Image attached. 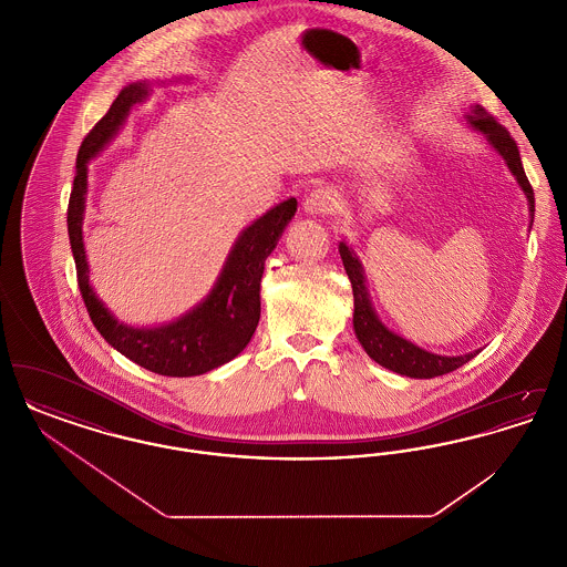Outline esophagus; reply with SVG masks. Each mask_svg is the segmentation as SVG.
<instances>
[{"mask_svg": "<svg viewBox=\"0 0 567 567\" xmlns=\"http://www.w3.org/2000/svg\"><path fill=\"white\" fill-rule=\"evenodd\" d=\"M336 206H338V193L329 187L312 189L303 199V210L312 216L331 215Z\"/></svg>", "mask_w": 567, "mask_h": 567, "instance_id": "34e87169", "label": "esophagus"}]
</instances>
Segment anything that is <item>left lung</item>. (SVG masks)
Segmentation results:
<instances>
[{
  "label": "left lung",
  "instance_id": "left-lung-1",
  "mask_svg": "<svg viewBox=\"0 0 567 567\" xmlns=\"http://www.w3.org/2000/svg\"><path fill=\"white\" fill-rule=\"evenodd\" d=\"M467 123L485 135L486 142L502 155V159L508 165V169L513 172L518 187L527 195L529 202V213L534 218L536 213V199H534V189L525 176L520 155H518V146L513 140V135L508 134V130L504 125H499L483 106H472L470 112L465 114ZM340 257L344 264V270L349 274L352 285V297H354V315H352V324H354V333L357 340L361 342V347L365 352L380 363L382 368L402 374L408 378H435L442 374H449L453 370L461 368L463 363H467L470 359H474L481 351L467 352V354H457V357H446V354H435V352L419 349L416 344L408 342L402 336H398L395 331H391L389 327H384L382 321L378 319L377 310L372 308L370 293L365 287V276L359 257L352 252V248L347 243H340Z\"/></svg>",
  "mask_w": 567,
  "mask_h": 567
}]
</instances>
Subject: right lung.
<instances>
[{
  "label": "right lung",
  "mask_w": 567,
  "mask_h": 567,
  "mask_svg": "<svg viewBox=\"0 0 567 567\" xmlns=\"http://www.w3.org/2000/svg\"><path fill=\"white\" fill-rule=\"evenodd\" d=\"M148 93V82L127 84L112 102L109 112L82 140L68 206V234L86 312L110 347L155 374L199 377L238 357L250 342L261 317L259 291L266 259L276 248L291 216L296 215L297 199L289 197L244 229L231 246L213 291L185 317L162 327L118 323L89 285V264L82 243L86 165L106 148L135 104L144 102Z\"/></svg>",
  "instance_id": "obj_1"
}]
</instances>
